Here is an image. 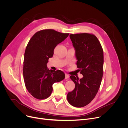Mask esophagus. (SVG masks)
I'll use <instances>...</instances> for the list:
<instances>
[{
  "instance_id": "obj_1",
  "label": "esophagus",
  "mask_w": 128,
  "mask_h": 128,
  "mask_svg": "<svg viewBox=\"0 0 128 128\" xmlns=\"http://www.w3.org/2000/svg\"><path fill=\"white\" fill-rule=\"evenodd\" d=\"M69 78V75L68 74H65V79H68Z\"/></svg>"
}]
</instances>
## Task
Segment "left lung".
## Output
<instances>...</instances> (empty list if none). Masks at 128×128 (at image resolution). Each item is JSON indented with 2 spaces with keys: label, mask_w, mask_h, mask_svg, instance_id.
<instances>
[{
  "label": "left lung",
  "mask_w": 128,
  "mask_h": 128,
  "mask_svg": "<svg viewBox=\"0 0 128 128\" xmlns=\"http://www.w3.org/2000/svg\"><path fill=\"white\" fill-rule=\"evenodd\" d=\"M70 37L75 50L77 66L83 77L71 75L75 88L68 92V103L76 107L89 104L95 98L101 84L103 74L104 55L97 37L88 33L70 34Z\"/></svg>",
  "instance_id": "left-lung-1"
}]
</instances>
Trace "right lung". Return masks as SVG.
Instances as JSON below:
<instances>
[{"instance_id":"add662e5","label":"right lung","mask_w":128,"mask_h":128,"mask_svg":"<svg viewBox=\"0 0 128 128\" xmlns=\"http://www.w3.org/2000/svg\"><path fill=\"white\" fill-rule=\"evenodd\" d=\"M68 33L53 30H44L36 32L25 49L23 72L25 86L36 98H48L52 92V85L65 78L61 70H49L46 64L53 56L56 46L68 37Z\"/></svg>"}]
</instances>
